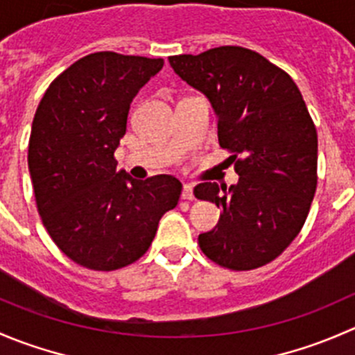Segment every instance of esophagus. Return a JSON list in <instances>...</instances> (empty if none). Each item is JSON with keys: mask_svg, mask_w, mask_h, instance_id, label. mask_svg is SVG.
I'll list each match as a JSON object with an SVG mask.
<instances>
[{"mask_svg": "<svg viewBox=\"0 0 355 355\" xmlns=\"http://www.w3.org/2000/svg\"><path fill=\"white\" fill-rule=\"evenodd\" d=\"M182 199H187V200L194 199V185L184 184V187H182Z\"/></svg>", "mask_w": 355, "mask_h": 355, "instance_id": "34e87169", "label": "esophagus"}]
</instances>
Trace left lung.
Instances as JSON below:
<instances>
[{
  "label": "left lung",
  "instance_id": "8db88e82",
  "mask_svg": "<svg viewBox=\"0 0 355 355\" xmlns=\"http://www.w3.org/2000/svg\"><path fill=\"white\" fill-rule=\"evenodd\" d=\"M168 62L209 99L218 141L234 153L239 175L228 189L194 187L196 198L221 209L216 227L199 235L200 250L228 270L264 266L299 235L316 192L318 134L302 94L282 68L241 46Z\"/></svg>",
  "mask_w": 355,
  "mask_h": 355
}]
</instances>
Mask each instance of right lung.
I'll list each match as a JSON object with an SVG mask.
<instances>
[{"label":"right lung","mask_w":355,"mask_h":355,"mask_svg":"<svg viewBox=\"0 0 355 355\" xmlns=\"http://www.w3.org/2000/svg\"><path fill=\"white\" fill-rule=\"evenodd\" d=\"M163 63L92 53L51 82L35 111L27 159L37 211L60 250L89 270L144 256L161 216L178 204L177 178L135 180L113 157L132 99Z\"/></svg>","instance_id":"right-lung-1"}]
</instances>
